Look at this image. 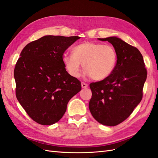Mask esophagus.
<instances>
[{
	"instance_id": "esophagus-1",
	"label": "esophagus",
	"mask_w": 158,
	"mask_h": 158,
	"mask_svg": "<svg viewBox=\"0 0 158 158\" xmlns=\"http://www.w3.org/2000/svg\"><path fill=\"white\" fill-rule=\"evenodd\" d=\"M81 85H82V87L83 88H87L88 86L86 83H84V82H82Z\"/></svg>"
}]
</instances>
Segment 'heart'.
<instances>
[{
    "label": "heart",
    "instance_id": "b5f03b06",
    "mask_svg": "<svg viewBox=\"0 0 158 158\" xmlns=\"http://www.w3.org/2000/svg\"><path fill=\"white\" fill-rule=\"evenodd\" d=\"M72 53H65L62 61L68 72L74 78L80 75L82 64L84 75L100 81L109 77L117 63V53L113 46L85 41L76 45Z\"/></svg>",
    "mask_w": 158,
    "mask_h": 158
}]
</instances>
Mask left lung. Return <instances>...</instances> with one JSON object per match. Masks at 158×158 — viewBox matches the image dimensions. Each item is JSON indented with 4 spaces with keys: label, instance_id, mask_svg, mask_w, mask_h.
Instances as JSON below:
<instances>
[{
    "label": "left lung",
    "instance_id": "8db88e82",
    "mask_svg": "<svg viewBox=\"0 0 158 158\" xmlns=\"http://www.w3.org/2000/svg\"><path fill=\"white\" fill-rule=\"evenodd\" d=\"M98 40L108 41L113 45L117 63L109 77L90 84L89 109L100 123L115 126L127 118L141 102L148 73L143 56L137 48L116 37Z\"/></svg>",
    "mask_w": 158,
    "mask_h": 158
}]
</instances>
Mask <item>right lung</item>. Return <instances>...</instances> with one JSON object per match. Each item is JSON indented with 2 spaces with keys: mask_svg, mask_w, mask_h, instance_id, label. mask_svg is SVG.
Masks as SVG:
<instances>
[{
  "mask_svg": "<svg viewBox=\"0 0 158 158\" xmlns=\"http://www.w3.org/2000/svg\"><path fill=\"white\" fill-rule=\"evenodd\" d=\"M78 36L46 35L22 50L14 70L16 97L34 121L43 125L60 121L81 82L65 68V51Z\"/></svg>",
  "mask_w": 158,
  "mask_h": 158,
  "instance_id": "1",
  "label": "right lung"
}]
</instances>
